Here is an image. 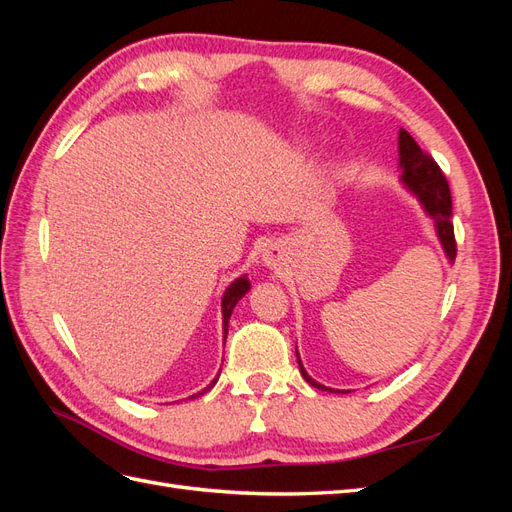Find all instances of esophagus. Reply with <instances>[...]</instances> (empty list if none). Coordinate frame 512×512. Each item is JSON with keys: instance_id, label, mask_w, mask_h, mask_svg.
I'll return each instance as SVG.
<instances>
[{"instance_id": "esophagus-1", "label": "esophagus", "mask_w": 512, "mask_h": 512, "mask_svg": "<svg viewBox=\"0 0 512 512\" xmlns=\"http://www.w3.org/2000/svg\"><path fill=\"white\" fill-rule=\"evenodd\" d=\"M260 260H262V265H265L267 269H275V271L282 269V265H284V247L280 243L267 245L265 250H262Z\"/></svg>"}]
</instances>
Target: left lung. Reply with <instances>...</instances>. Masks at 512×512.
Instances as JSON below:
<instances>
[{
  "label": "left lung",
  "mask_w": 512,
  "mask_h": 512,
  "mask_svg": "<svg viewBox=\"0 0 512 512\" xmlns=\"http://www.w3.org/2000/svg\"><path fill=\"white\" fill-rule=\"evenodd\" d=\"M397 147H399V183L404 188L416 196L418 203H421L423 211L433 220V226H436V235L442 245V250L446 254V260L455 262L457 254V245H455V232H453V222H451V209H453V200H451V190H448L446 177L442 175L440 166L433 162L431 156L416 145L414 138L406 132L399 130L397 136ZM297 361L301 376L305 382H309L318 391H329V393H348V391H339V389H329L320 382H316L312 376L307 374L301 356L297 352Z\"/></svg>",
  "instance_id": "8db88e82"
}]
</instances>
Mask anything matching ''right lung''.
Wrapping results in <instances>:
<instances>
[{"instance_id": "obj_1", "label": "right lung", "mask_w": 512, "mask_h": 512, "mask_svg": "<svg viewBox=\"0 0 512 512\" xmlns=\"http://www.w3.org/2000/svg\"><path fill=\"white\" fill-rule=\"evenodd\" d=\"M250 288H252V284H250V280H247V273H243L224 290V294H222V331H224V339L228 335V320H230L232 309H235V305L245 297L247 292H250ZM215 382H218V378H213L211 384H207L203 391L192 395V397H200L203 393H207L209 389H213Z\"/></svg>"}]
</instances>
